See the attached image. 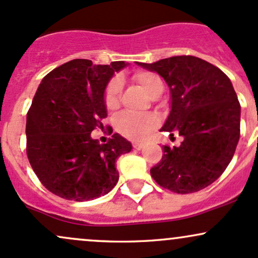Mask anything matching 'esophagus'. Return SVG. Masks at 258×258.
I'll list each match as a JSON object with an SVG mask.
<instances>
[{
    "label": "esophagus",
    "mask_w": 258,
    "mask_h": 258,
    "mask_svg": "<svg viewBox=\"0 0 258 258\" xmlns=\"http://www.w3.org/2000/svg\"><path fill=\"white\" fill-rule=\"evenodd\" d=\"M144 146H145L144 143H134V144H133V147H134L135 150H141Z\"/></svg>",
    "instance_id": "1"
}]
</instances>
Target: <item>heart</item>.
<instances>
[{
    "instance_id": "b5f03b06",
    "label": "heart",
    "mask_w": 258,
    "mask_h": 258,
    "mask_svg": "<svg viewBox=\"0 0 258 258\" xmlns=\"http://www.w3.org/2000/svg\"><path fill=\"white\" fill-rule=\"evenodd\" d=\"M134 79L151 97L161 94L163 90V83L161 78L151 72H138L134 74ZM120 89V78H114L107 85L105 91V105L107 108H114L118 105ZM157 124L158 118L152 113L138 114L125 111L115 117V128L120 134L132 140H143Z\"/></svg>"
}]
</instances>
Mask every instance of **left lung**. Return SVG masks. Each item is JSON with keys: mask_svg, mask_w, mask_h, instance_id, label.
<instances>
[{"mask_svg": "<svg viewBox=\"0 0 258 258\" xmlns=\"http://www.w3.org/2000/svg\"><path fill=\"white\" fill-rule=\"evenodd\" d=\"M169 86L170 112L162 132L179 133L178 147L164 146L151 176L176 194L196 192L217 180L230 163L240 138V103L219 68L194 56L140 63Z\"/></svg>", "mask_w": 258, "mask_h": 258, "instance_id": "1", "label": "left lung"}]
</instances>
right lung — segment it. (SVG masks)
Returning <instances> with one entry per match:
<instances>
[{"label":"right lung","mask_w":258,"mask_h":258,"mask_svg":"<svg viewBox=\"0 0 258 258\" xmlns=\"http://www.w3.org/2000/svg\"><path fill=\"white\" fill-rule=\"evenodd\" d=\"M126 66L123 60L92 64L90 59H73L42 79L27 114L25 133L29 162L48 191L89 201L115 186V161L132 151V144L117 133L100 144L91 132L103 128L107 84Z\"/></svg>","instance_id":"right-lung-1"}]
</instances>
